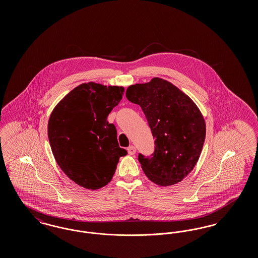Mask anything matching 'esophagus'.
Returning <instances> with one entry per match:
<instances>
[{"label":"esophagus","mask_w":258,"mask_h":258,"mask_svg":"<svg viewBox=\"0 0 258 258\" xmlns=\"http://www.w3.org/2000/svg\"><path fill=\"white\" fill-rule=\"evenodd\" d=\"M127 153L130 154V155H135V153H136V149H135V146H130V147L127 148Z\"/></svg>","instance_id":"1"}]
</instances>
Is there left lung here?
<instances>
[{
	"instance_id": "obj_1",
	"label": "left lung",
	"mask_w": 258,
	"mask_h": 258,
	"mask_svg": "<svg viewBox=\"0 0 258 258\" xmlns=\"http://www.w3.org/2000/svg\"><path fill=\"white\" fill-rule=\"evenodd\" d=\"M126 98L140 105L155 140L152 158L139 154L148 179L161 186L184 180L197 165L206 136V123L194 100L167 80L126 89Z\"/></svg>"
}]
</instances>
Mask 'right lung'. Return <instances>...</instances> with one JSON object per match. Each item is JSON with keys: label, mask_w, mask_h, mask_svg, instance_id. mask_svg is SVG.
<instances>
[{"label": "right lung", "mask_w": 258, "mask_h": 258, "mask_svg": "<svg viewBox=\"0 0 258 258\" xmlns=\"http://www.w3.org/2000/svg\"><path fill=\"white\" fill-rule=\"evenodd\" d=\"M123 87L95 82L75 87L55 106L48 121V139L54 158L75 184L98 189L108 184L119 159L117 131L107 116L119 104Z\"/></svg>", "instance_id": "add662e5"}]
</instances>
